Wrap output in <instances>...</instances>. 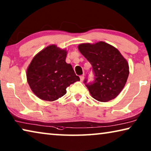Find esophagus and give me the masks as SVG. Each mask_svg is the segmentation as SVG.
I'll return each instance as SVG.
<instances>
[{"label":"esophagus","mask_w":151,"mask_h":151,"mask_svg":"<svg viewBox=\"0 0 151 151\" xmlns=\"http://www.w3.org/2000/svg\"><path fill=\"white\" fill-rule=\"evenodd\" d=\"M80 78V81H81V82H83V80H84V76H83H83H81Z\"/></svg>","instance_id":"esophagus-1"}]
</instances>
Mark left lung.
I'll list each match as a JSON object with an SVG mask.
<instances>
[{
    "label": "left lung",
    "mask_w": 151,
    "mask_h": 151,
    "mask_svg": "<svg viewBox=\"0 0 151 151\" xmlns=\"http://www.w3.org/2000/svg\"><path fill=\"white\" fill-rule=\"evenodd\" d=\"M83 56L92 66L95 80L86 83L91 96L101 102L116 98L126 85L129 76V65L117 48L100 41L94 44L83 43L78 46Z\"/></svg>",
    "instance_id": "obj_1"
}]
</instances>
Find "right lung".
<instances>
[{
	"mask_svg": "<svg viewBox=\"0 0 151 151\" xmlns=\"http://www.w3.org/2000/svg\"><path fill=\"white\" fill-rule=\"evenodd\" d=\"M67 51L52 45L36 55L27 69V81L35 95L54 101L66 94V88L80 81L72 66L65 62Z\"/></svg>",
	"mask_w": 151,
	"mask_h": 151,
	"instance_id": "add662e5",
	"label": "right lung"
}]
</instances>
